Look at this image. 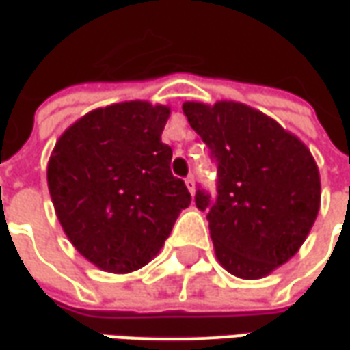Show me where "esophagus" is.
<instances>
[{"label":"esophagus","instance_id":"1","mask_svg":"<svg viewBox=\"0 0 350 350\" xmlns=\"http://www.w3.org/2000/svg\"><path fill=\"white\" fill-rule=\"evenodd\" d=\"M187 188H188V192H190V194H192V196L196 194V183H194V177H192V175H190V177L187 179Z\"/></svg>","mask_w":350,"mask_h":350}]
</instances>
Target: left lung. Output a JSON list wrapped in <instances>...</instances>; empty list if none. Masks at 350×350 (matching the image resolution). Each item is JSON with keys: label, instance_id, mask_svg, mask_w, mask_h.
Instances as JSON below:
<instances>
[{"label": "left lung", "instance_id": "obj_1", "mask_svg": "<svg viewBox=\"0 0 350 350\" xmlns=\"http://www.w3.org/2000/svg\"><path fill=\"white\" fill-rule=\"evenodd\" d=\"M183 111L219 170V196L198 192L209 209L215 256L228 273L262 279L286 264L321 209V175L311 150L271 116L239 101H185Z\"/></svg>", "mask_w": 350, "mask_h": 350}]
</instances>
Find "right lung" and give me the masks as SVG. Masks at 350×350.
Returning a JSON list of instances; mask_svg holds the SVG:
<instances>
[{
  "label": "right lung",
  "instance_id": "right-lung-1",
  "mask_svg": "<svg viewBox=\"0 0 350 350\" xmlns=\"http://www.w3.org/2000/svg\"><path fill=\"white\" fill-rule=\"evenodd\" d=\"M167 105L133 100L94 109L62 133L46 165L56 217L71 245L101 271L147 266L190 205L162 143Z\"/></svg>",
  "mask_w": 350,
  "mask_h": 350
}]
</instances>
